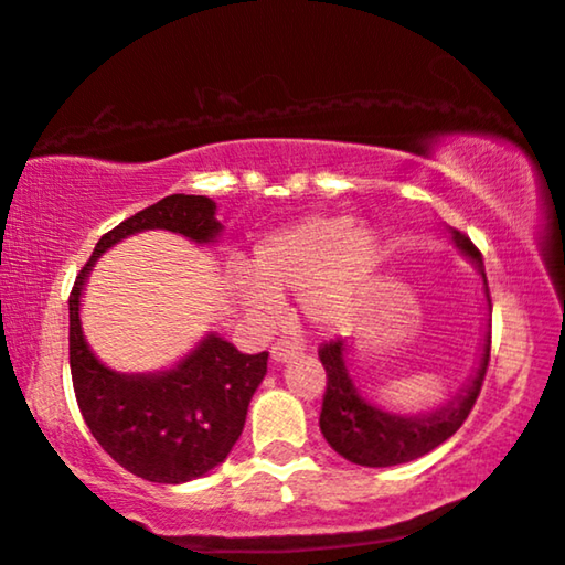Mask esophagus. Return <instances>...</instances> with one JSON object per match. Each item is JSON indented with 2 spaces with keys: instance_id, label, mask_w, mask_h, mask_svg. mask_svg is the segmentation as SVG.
Instances as JSON below:
<instances>
[{
  "instance_id": "1",
  "label": "esophagus",
  "mask_w": 565,
  "mask_h": 565,
  "mask_svg": "<svg viewBox=\"0 0 565 565\" xmlns=\"http://www.w3.org/2000/svg\"><path fill=\"white\" fill-rule=\"evenodd\" d=\"M303 352V339L299 337H284L271 347V356L276 362H286L291 356H299Z\"/></svg>"
}]
</instances>
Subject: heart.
I'll return each instance as SVG.
<instances>
[{"label": "heart", "mask_w": 565, "mask_h": 565, "mask_svg": "<svg viewBox=\"0 0 565 565\" xmlns=\"http://www.w3.org/2000/svg\"><path fill=\"white\" fill-rule=\"evenodd\" d=\"M380 258L377 228L347 213H319L258 241L248 274H234L231 291L250 317L271 319L281 294L299 289V307L311 324L334 329L360 307Z\"/></svg>", "instance_id": "1"}]
</instances>
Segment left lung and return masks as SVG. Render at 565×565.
I'll return each instance as SVG.
<instances>
[{
  "mask_svg": "<svg viewBox=\"0 0 565 565\" xmlns=\"http://www.w3.org/2000/svg\"><path fill=\"white\" fill-rule=\"evenodd\" d=\"M450 238L455 248L462 250L476 264L482 276V286H486L488 307L492 309L486 264H482L480 250L462 231H450ZM319 360L327 370V392L319 415L321 435L349 462L364 465V468H390V465L423 458L429 450H435L437 445H443L447 437L458 433L460 425L468 419L488 372L490 331L486 334V344H482L480 366L468 387L452 402H447L445 407L419 417L392 415V412L374 407L372 402H366L360 395L352 374H349L347 342H342V339L321 344Z\"/></svg>",
  "mask_w": 565,
  "mask_h": 565,
  "instance_id": "obj_1",
  "label": "left lung"
}]
</instances>
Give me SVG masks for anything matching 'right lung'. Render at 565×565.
<instances>
[{
  "mask_svg": "<svg viewBox=\"0 0 565 565\" xmlns=\"http://www.w3.org/2000/svg\"><path fill=\"white\" fill-rule=\"evenodd\" d=\"M153 228L211 244L221 234L216 203L205 195H166L97 241L70 291V372L77 407L103 450L132 476L178 486L226 460L244 433L268 352L241 354L226 339L209 334L173 370L158 374L113 372L89 352L79 324L89 268L118 241Z\"/></svg>",
  "mask_w": 565,
  "mask_h": 565,
  "instance_id": "add662e5",
  "label": "right lung"
}]
</instances>
